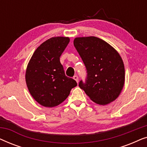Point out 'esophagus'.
Here are the masks:
<instances>
[{"instance_id": "1", "label": "esophagus", "mask_w": 147, "mask_h": 147, "mask_svg": "<svg viewBox=\"0 0 147 147\" xmlns=\"http://www.w3.org/2000/svg\"><path fill=\"white\" fill-rule=\"evenodd\" d=\"M74 79L77 82V83H78V76H74Z\"/></svg>"}]
</instances>
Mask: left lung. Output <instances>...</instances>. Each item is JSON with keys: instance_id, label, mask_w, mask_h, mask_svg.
Instances as JSON below:
<instances>
[{"instance_id": "left-lung-1", "label": "left lung", "mask_w": 147, "mask_h": 147, "mask_svg": "<svg viewBox=\"0 0 147 147\" xmlns=\"http://www.w3.org/2000/svg\"><path fill=\"white\" fill-rule=\"evenodd\" d=\"M74 47L86 68L85 81L79 83L92 101L106 105L116 100L124 84L121 57L108 43L96 37H78Z\"/></svg>"}]
</instances>
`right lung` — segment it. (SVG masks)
Wrapping results in <instances>:
<instances>
[{
	"instance_id": "add662e5",
	"label": "right lung",
	"mask_w": 147,
	"mask_h": 147,
	"mask_svg": "<svg viewBox=\"0 0 147 147\" xmlns=\"http://www.w3.org/2000/svg\"><path fill=\"white\" fill-rule=\"evenodd\" d=\"M69 42L68 37H52L38 47L26 71L30 94L41 105L53 107L63 102L77 82L67 77L60 56Z\"/></svg>"
}]
</instances>
